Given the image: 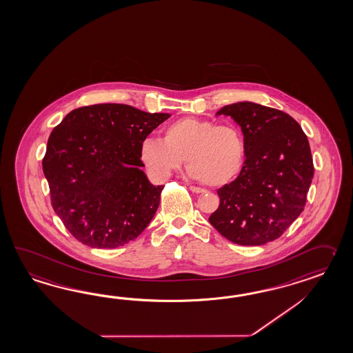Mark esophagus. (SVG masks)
<instances>
[{
	"instance_id": "34e87169",
	"label": "esophagus",
	"mask_w": 353,
	"mask_h": 353,
	"mask_svg": "<svg viewBox=\"0 0 353 353\" xmlns=\"http://www.w3.org/2000/svg\"><path fill=\"white\" fill-rule=\"evenodd\" d=\"M189 189L192 191V192H195V194H203V192H205V190L201 189V188H198V186H189Z\"/></svg>"
}]
</instances>
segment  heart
I'll return each mask as SVG.
<instances>
[{
	"mask_svg": "<svg viewBox=\"0 0 353 353\" xmlns=\"http://www.w3.org/2000/svg\"><path fill=\"white\" fill-rule=\"evenodd\" d=\"M246 143L239 126L207 119L183 117L163 129V137L146 138L140 159L157 180H167L185 158L190 174L208 186H224L241 172Z\"/></svg>",
	"mask_w": 353,
	"mask_h": 353,
	"instance_id": "b5f03b06",
	"label": "heart"
}]
</instances>
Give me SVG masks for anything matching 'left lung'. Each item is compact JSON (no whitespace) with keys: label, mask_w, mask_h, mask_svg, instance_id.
Instances as JSON below:
<instances>
[{"label":"left lung","mask_w":353,"mask_h":353,"mask_svg":"<svg viewBox=\"0 0 353 353\" xmlns=\"http://www.w3.org/2000/svg\"><path fill=\"white\" fill-rule=\"evenodd\" d=\"M216 114L240 125L246 159L239 177L216 191L221 203L209 222L233 243L265 245L306 205L314 177L309 140L290 114L261 104H228Z\"/></svg>","instance_id":"8db88e82"}]
</instances>
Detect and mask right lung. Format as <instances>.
I'll return each mask as SVG.
<instances>
[{
	"mask_svg": "<svg viewBox=\"0 0 353 353\" xmlns=\"http://www.w3.org/2000/svg\"><path fill=\"white\" fill-rule=\"evenodd\" d=\"M168 113L128 104L77 108L50 135L42 165L51 204L79 242L117 249L153 219L164 186L141 171L140 145Z\"/></svg>",
	"mask_w": 353,
	"mask_h": 353,
	"instance_id": "add662e5",
	"label": "right lung"
}]
</instances>
